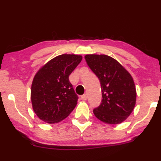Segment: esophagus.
I'll return each mask as SVG.
<instances>
[{"label": "esophagus", "instance_id": "esophagus-1", "mask_svg": "<svg viewBox=\"0 0 161 161\" xmlns=\"http://www.w3.org/2000/svg\"><path fill=\"white\" fill-rule=\"evenodd\" d=\"M81 98V99H82L83 101H86V100H87V95H86V94L82 95Z\"/></svg>", "mask_w": 161, "mask_h": 161}]
</instances>
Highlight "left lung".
<instances>
[{
    "label": "left lung",
    "mask_w": 161,
    "mask_h": 161,
    "mask_svg": "<svg viewBox=\"0 0 161 161\" xmlns=\"http://www.w3.org/2000/svg\"><path fill=\"white\" fill-rule=\"evenodd\" d=\"M85 60L101 82L102 101L93 110L99 120L116 125L130 116L136 105V90L130 73L110 56L86 55Z\"/></svg>",
    "instance_id": "left-lung-1"
}]
</instances>
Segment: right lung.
<instances>
[{
	"label": "right lung",
	"mask_w": 161,
	"mask_h": 161,
	"mask_svg": "<svg viewBox=\"0 0 161 161\" xmlns=\"http://www.w3.org/2000/svg\"><path fill=\"white\" fill-rule=\"evenodd\" d=\"M81 60V55L63 54L48 61L36 74L31 98L33 111L42 121L58 123L75 108L78 96L69 76Z\"/></svg>",
	"instance_id": "right-lung-1"
}]
</instances>
